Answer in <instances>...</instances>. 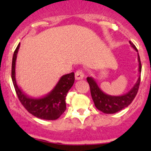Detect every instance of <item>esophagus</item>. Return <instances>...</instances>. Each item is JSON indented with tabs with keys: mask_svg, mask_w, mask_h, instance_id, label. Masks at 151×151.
<instances>
[{
	"mask_svg": "<svg viewBox=\"0 0 151 151\" xmlns=\"http://www.w3.org/2000/svg\"><path fill=\"white\" fill-rule=\"evenodd\" d=\"M84 78V73L82 70H78L75 73V78L76 80L82 79Z\"/></svg>",
	"mask_w": 151,
	"mask_h": 151,
	"instance_id": "1",
	"label": "esophagus"
}]
</instances>
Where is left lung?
<instances>
[{
	"label": "left lung",
	"mask_w": 151,
	"mask_h": 151,
	"mask_svg": "<svg viewBox=\"0 0 151 151\" xmlns=\"http://www.w3.org/2000/svg\"><path fill=\"white\" fill-rule=\"evenodd\" d=\"M129 44L133 48L138 52L134 45L132 42L129 41ZM138 72L139 76L136 83L134 84L132 88L126 94H122L119 96H113L105 94L99 88L97 85L96 80L92 77H87V81L90 86L91 94L92 99L94 103L96 108L100 111L106 114H112L117 112L120 111L124 108L127 107L132 102L134 98L135 97L136 94L138 93V88H139L140 81H141V76L140 73H141V64L140 60V57L138 54Z\"/></svg>",
	"instance_id": "1"
}]
</instances>
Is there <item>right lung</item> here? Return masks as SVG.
Returning a JSON list of instances; mask_svg holds the SVG:
<instances>
[{"label": "right lung", "instance_id": "right-lung-1", "mask_svg": "<svg viewBox=\"0 0 151 151\" xmlns=\"http://www.w3.org/2000/svg\"><path fill=\"white\" fill-rule=\"evenodd\" d=\"M19 46L20 43L13 54L11 71L12 81L19 100L27 111L37 118L46 120L57 119L66 109V97L74 84V73L63 76L53 90L44 97L38 98L29 97L19 87L16 80V60Z\"/></svg>", "mask_w": 151, "mask_h": 151}]
</instances>
